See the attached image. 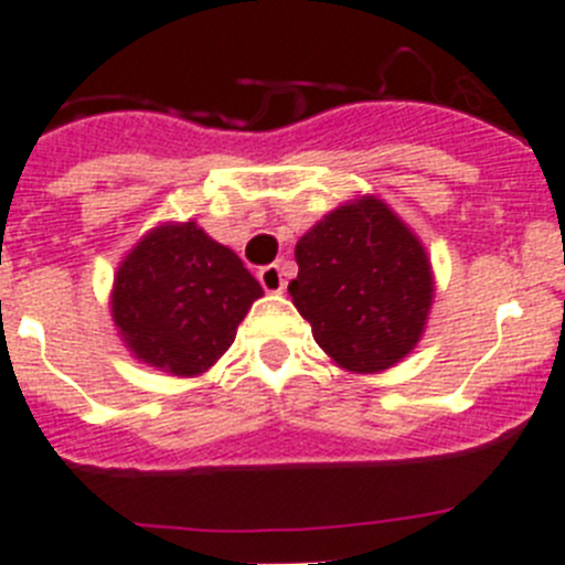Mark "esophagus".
Wrapping results in <instances>:
<instances>
[{"mask_svg": "<svg viewBox=\"0 0 565 565\" xmlns=\"http://www.w3.org/2000/svg\"><path fill=\"white\" fill-rule=\"evenodd\" d=\"M257 279H259V286L266 288L268 294H282L286 291V274H282V268L274 263V266H263L257 271Z\"/></svg>", "mask_w": 565, "mask_h": 565, "instance_id": "obj_1", "label": "esophagus"}]
</instances>
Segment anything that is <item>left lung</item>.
<instances>
[{
	"label": "left lung",
	"mask_w": 565,
	"mask_h": 565,
	"mask_svg": "<svg viewBox=\"0 0 565 565\" xmlns=\"http://www.w3.org/2000/svg\"><path fill=\"white\" fill-rule=\"evenodd\" d=\"M294 257L288 294L339 367L387 371L416 348L436 282L422 239L387 203H342L299 237Z\"/></svg>",
	"instance_id": "1"
}]
</instances>
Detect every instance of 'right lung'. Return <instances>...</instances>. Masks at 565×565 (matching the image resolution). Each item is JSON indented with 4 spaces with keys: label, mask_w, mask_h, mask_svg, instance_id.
I'll list each match as a JSON object with an SVG mask.
<instances>
[{
    "label": "right lung",
    "mask_w": 565,
    "mask_h": 565,
    "mask_svg": "<svg viewBox=\"0 0 565 565\" xmlns=\"http://www.w3.org/2000/svg\"><path fill=\"white\" fill-rule=\"evenodd\" d=\"M257 279L194 221L143 234L115 271L113 322L138 362L201 376L232 348Z\"/></svg>",
    "instance_id": "add662e5"
}]
</instances>
